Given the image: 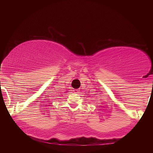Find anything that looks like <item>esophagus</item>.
<instances>
[{
    "mask_svg": "<svg viewBox=\"0 0 153 153\" xmlns=\"http://www.w3.org/2000/svg\"><path fill=\"white\" fill-rule=\"evenodd\" d=\"M74 92L75 93H77H77L79 92V90L78 89H74Z\"/></svg>",
    "mask_w": 153,
    "mask_h": 153,
    "instance_id": "obj_1",
    "label": "esophagus"
}]
</instances>
